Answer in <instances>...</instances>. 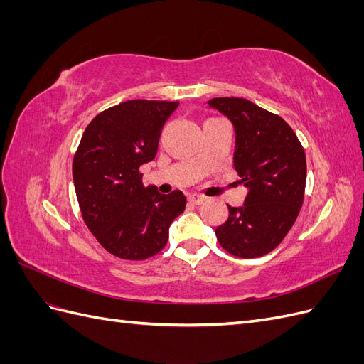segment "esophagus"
Returning a JSON list of instances; mask_svg holds the SVG:
<instances>
[{"label": "esophagus", "instance_id": "1", "mask_svg": "<svg viewBox=\"0 0 364 364\" xmlns=\"http://www.w3.org/2000/svg\"><path fill=\"white\" fill-rule=\"evenodd\" d=\"M188 202L193 205H200L205 202V197L199 196V194H190L188 196Z\"/></svg>", "mask_w": 364, "mask_h": 364}]
</instances>
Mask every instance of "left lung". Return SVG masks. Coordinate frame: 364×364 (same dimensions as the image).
I'll list each match as a JSON object with an SVG mask.
<instances>
[{
  "instance_id": "1",
  "label": "left lung",
  "mask_w": 364,
  "mask_h": 364,
  "mask_svg": "<svg viewBox=\"0 0 364 364\" xmlns=\"http://www.w3.org/2000/svg\"><path fill=\"white\" fill-rule=\"evenodd\" d=\"M208 105L234 126V167L249 190L243 205H228L229 217L215 229L217 240L234 257H262L281 243L301 211L304 149L281 117L246 98L218 97Z\"/></svg>"
}]
</instances>
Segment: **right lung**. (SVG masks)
<instances>
[{"mask_svg":"<svg viewBox=\"0 0 364 364\" xmlns=\"http://www.w3.org/2000/svg\"><path fill=\"white\" fill-rule=\"evenodd\" d=\"M179 102L129 100L98 114L73 159V181L87 229L123 259L156 255L173 220L185 211L182 191L142 185L139 167L155 159L161 130Z\"/></svg>","mask_w":364,"mask_h":364,"instance_id":"add662e5","label":"right lung"}]
</instances>
